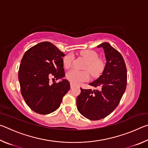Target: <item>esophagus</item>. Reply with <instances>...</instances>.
<instances>
[{
  "label": "esophagus",
  "mask_w": 148,
  "mask_h": 148,
  "mask_svg": "<svg viewBox=\"0 0 148 148\" xmlns=\"http://www.w3.org/2000/svg\"><path fill=\"white\" fill-rule=\"evenodd\" d=\"M74 87V85L72 84V83H71V88L72 89V88H73V87Z\"/></svg>",
  "instance_id": "34e87169"
}]
</instances>
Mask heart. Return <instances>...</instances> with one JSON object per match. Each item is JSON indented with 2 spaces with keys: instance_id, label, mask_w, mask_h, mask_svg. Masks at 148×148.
Segmentation results:
<instances>
[{
  "instance_id": "b5f03b06",
  "label": "heart",
  "mask_w": 148,
  "mask_h": 148,
  "mask_svg": "<svg viewBox=\"0 0 148 148\" xmlns=\"http://www.w3.org/2000/svg\"><path fill=\"white\" fill-rule=\"evenodd\" d=\"M81 55L87 60L86 69L88 70L92 76H97L101 73L102 70V62L98 59L99 56L96 52L92 50H84ZM74 56L71 53L66 55L63 59V65L66 69L72 66ZM66 78L74 84H78L89 79V73L87 71H81L72 69L66 74Z\"/></svg>"
}]
</instances>
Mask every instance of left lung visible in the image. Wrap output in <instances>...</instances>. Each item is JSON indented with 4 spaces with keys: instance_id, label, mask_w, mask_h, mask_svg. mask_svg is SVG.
Segmentation results:
<instances>
[{
    "instance_id": "8db88e82",
    "label": "left lung",
    "mask_w": 148,
    "mask_h": 148,
    "mask_svg": "<svg viewBox=\"0 0 148 148\" xmlns=\"http://www.w3.org/2000/svg\"><path fill=\"white\" fill-rule=\"evenodd\" d=\"M104 51L106 64L102 74L90 83L96 89H81L77 97L78 112L91 120L103 119L116 108L127 86V69L121 53L108 42L99 45Z\"/></svg>"
}]
</instances>
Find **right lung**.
I'll return each instance as SVG.
<instances>
[{
	"label": "right lung",
	"mask_w": 148,
	"mask_h": 148,
	"mask_svg": "<svg viewBox=\"0 0 148 148\" xmlns=\"http://www.w3.org/2000/svg\"><path fill=\"white\" fill-rule=\"evenodd\" d=\"M64 56L51 42H43L27 50L21 59L18 74L21 95L36 113L45 115L56 111L71 88L68 80L62 79ZM51 75L62 80L49 84Z\"/></svg>",
	"instance_id": "obj_1"
}]
</instances>
